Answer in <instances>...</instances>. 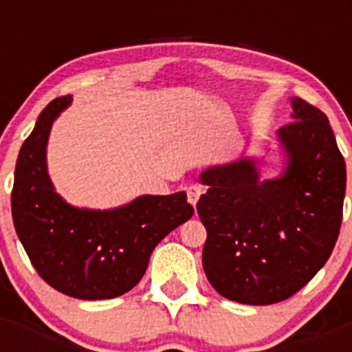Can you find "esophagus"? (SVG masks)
<instances>
[{
    "instance_id": "34e87169",
    "label": "esophagus",
    "mask_w": 352,
    "mask_h": 352,
    "mask_svg": "<svg viewBox=\"0 0 352 352\" xmlns=\"http://www.w3.org/2000/svg\"><path fill=\"white\" fill-rule=\"evenodd\" d=\"M186 197H188V203H190L192 206L195 208L199 197H201V188H199V186H195V185L188 186V188H186Z\"/></svg>"
}]
</instances>
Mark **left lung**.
I'll use <instances>...</instances> for the list:
<instances>
[{
    "instance_id": "left-lung-1",
    "label": "left lung",
    "mask_w": 352,
    "mask_h": 352,
    "mask_svg": "<svg viewBox=\"0 0 352 352\" xmlns=\"http://www.w3.org/2000/svg\"><path fill=\"white\" fill-rule=\"evenodd\" d=\"M292 109L294 120L278 130L287 153L280 178L259 182L247 158L201 174L204 273L238 303L273 305L296 294L324 266L340 232L346 162L322 111L303 98H292Z\"/></svg>"
}]
</instances>
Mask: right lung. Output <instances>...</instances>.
<instances>
[{"label": "right lung", "mask_w": 352, "mask_h": 352, "mask_svg": "<svg viewBox=\"0 0 352 352\" xmlns=\"http://www.w3.org/2000/svg\"><path fill=\"white\" fill-rule=\"evenodd\" d=\"M72 96L54 98L19 151L12 219L38 275L79 300H109L138 285L151 252L194 214L185 192L142 195L116 210H79L52 188L45 146L56 116Z\"/></svg>", "instance_id": "right-lung-1"}]
</instances>
